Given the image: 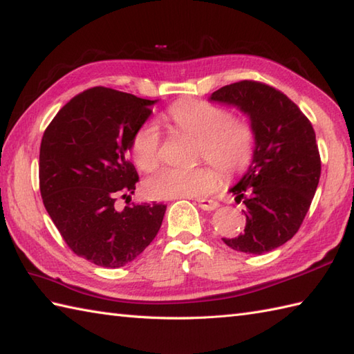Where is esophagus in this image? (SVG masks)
I'll return each mask as SVG.
<instances>
[{"label":"esophagus","mask_w":354,"mask_h":354,"mask_svg":"<svg viewBox=\"0 0 354 354\" xmlns=\"http://www.w3.org/2000/svg\"><path fill=\"white\" fill-rule=\"evenodd\" d=\"M198 206L203 210H215L219 207V203L215 200H209V198H201L198 200Z\"/></svg>","instance_id":"1"}]
</instances>
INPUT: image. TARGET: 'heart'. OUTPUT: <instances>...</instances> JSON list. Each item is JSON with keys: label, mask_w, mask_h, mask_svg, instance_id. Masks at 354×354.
<instances>
[{"label": "heart", "mask_w": 354, "mask_h": 354, "mask_svg": "<svg viewBox=\"0 0 354 354\" xmlns=\"http://www.w3.org/2000/svg\"><path fill=\"white\" fill-rule=\"evenodd\" d=\"M167 120L185 135L197 139L195 160H207L227 177L245 171L254 156L256 131L245 118L233 116L227 107L206 100H178L167 109ZM131 159L144 172L160 163V133L153 124L140 127L131 140ZM218 172L201 165L189 171L162 169L148 178L144 191L151 198H195L214 192Z\"/></svg>", "instance_id": "obj_1"}]
</instances>
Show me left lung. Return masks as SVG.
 <instances>
[{
    "label": "left lung",
    "mask_w": 354,
    "mask_h": 354,
    "mask_svg": "<svg viewBox=\"0 0 354 354\" xmlns=\"http://www.w3.org/2000/svg\"><path fill=\"white\" fill-rule=\"evenodd\" d=\"M210 100L238 106L256 131L253 162L230 189L245 204V229L223 241L247 254L268 253L298 232L315 195L321 176L315 131L292 100L262 82L223 86Z\"/></svg>",
    "instance_id": "1"
}]
</instances>
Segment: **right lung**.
I'll list each match as a JSON object with an SVG mask.
<instances>
[{"label": "right lung", "instance_id": "obj_1", "mask_svg": "<svg viewBox=\"0 0 354 354\" xmlns=\"http://www.w3.org/2000/svg\"><path fill=\"white\" fill-rule=\"evenodd\" d=\"M156 101L103 86L71 98L45 129L39 153L44 206L73 253L104 268L136 259L159 232L167 206L116 209L139 176L127 159Z\"/></svg>", "mask_w": 354, "mask_h": 354}]
</instances>
